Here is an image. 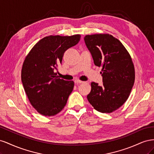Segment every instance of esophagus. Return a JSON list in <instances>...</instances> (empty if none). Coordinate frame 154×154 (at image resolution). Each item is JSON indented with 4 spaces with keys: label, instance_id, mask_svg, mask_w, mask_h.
Masks as SVG:
<instances>
[{
    "label": "esophagus",
    "instance_id": "esophagus-1",
    "mask_svg": "<svg viewBox=\"0 0 154 154\" xmlns=\"http://www.w3.org/2000/svg\"><path fill=\"white\" fill-rule=\"evenodd\" d=\"M74 83H76V84H78V83H84V82L80 81V80H74Z\"/></svg>",
    "mask_w": 154,
    "mask_h": 154
}]
</instances>
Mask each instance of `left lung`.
I'll use <instances>...</instances> for the list:
<instances>
[{
  "mask_svg": "<svg viewBox=\"0 0 154 154\" xmlns=\"http://www.w3.org/2000/svg\"><path fill=\"white\" fill-rule=\"evenodd\" d=\"M84 41L95 66L102 67L103 85L91 83L87 100L96 110L110 113L127 100L135 80L132 58L121 42L109 34L86 35Z\"/></svg>",
  "mask_w": 154,
  "mask_h": 154,
  "instance_id": "obj_1",
  "label": "left lung"
}]
</instances>
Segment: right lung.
Instances as JSON below:
<instances>
[{"label": "right lung", "mask_w": 154, "mask_h": 154, "mask_svg": "<svg viewBox=\"0 0 154 154\" xmlns=\"http://www.w3.org/2000/svg\"><path fill=\"white\" fill-rule=\"evenodd\" d=\"M80 35L49 36L36 43L23 63L21 79L31 104L40 114L54 116L66 106L74 82L58 77L54 70L66 51L76 45Z\"/></svg>", "instance_id": "right-lung-1"}]
</instances>
